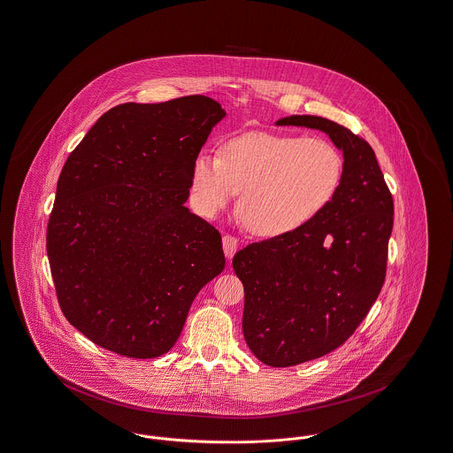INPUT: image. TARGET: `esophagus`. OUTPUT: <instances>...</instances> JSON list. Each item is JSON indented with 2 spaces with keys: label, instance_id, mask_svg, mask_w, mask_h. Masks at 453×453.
Masks as SVG:
<instances>
[{
  "label": "esophagus",
  "instance_id": "esophagus-1",
  "mask_svg": "<svg viewBox=\"0 0 453 453\" xmlns=\"http://www.w3.org/2000/svg\"><path fill=\"white\" fill-rule=\"evenodd\" d=\"M237 247H239V241L234 235H223V250L228 259L234 257V254L237 252Z\"/></svg>",
  "mask_w": 453,
  "mask_h": 453
}]
</instances>
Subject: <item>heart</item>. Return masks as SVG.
<instances>
[{
  "label": "heart",
  "instance_id": "b5f03b06",
  "mask_svg": "<svg viewBox=\"0 0 453 453\" xmlns=\"http://www.w3.org/2000/svg\"><path fill=\"white\" fill-rule=\"evenodd\" d=\"M343 156L321 137L247 134L228 141L219 156L199 154L190 196L197 211L216 216L242 192V219L257 237L278 239L312 223L336 197Z\"/></svg>",
  "mask_w": 453,
  "mask_h": 453
}]
</instances>
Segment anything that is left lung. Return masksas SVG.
Returning a JSON list of instances; mask_svg holds the SVG:
<instances>
[{"mask_svg": "<svg viewBox=\"0 0 453 453\" xmlns=\"http://www.w3.org/2000/svg\"><path fill=\"white\" fill-rule=\"evenodd\" d=\"M318 128L343 151L332 204L287 237L234 256L245 292L242 330L252 354L288 367L330 354L357 330L387 276L393 197L372 148L343 125L312 115L276 121Z\"/></svg>", "mask_w": 453, "mask_h": 453, "instance_id": "1", "label": "left lung"}]
</instances>
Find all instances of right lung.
Here are the masks:
<instances>
[{
    "instance_id": "1",
    "label": "right lung",
    "mask_w": 453,
    "mask_h": 453,
    "mask_svg": "<svg viewBox=\"0 0 453 453\" xmlns=\"http://www.w3.org/2000/svg\"><path fill=\"white\" fill-rule=\"evenodd\" d=\"M223 117L199 94L125 103L65 161L48 259L65 318L96 345L134 359L166 354L223 272L219 232L185 208L194 161Z\"/></svg>"
}]
</instances>
